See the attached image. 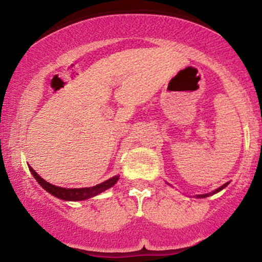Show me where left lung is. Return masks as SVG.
I'll return each instance as SVG.
<instances>
[{"instance_id":"left-lung-1","label":"left lung","mask_w":262,"mask_h":262,"mask_svg":"<svg viewBox=\"0 0 262 262\" xmlns=\"http://www.w3.org/2000/svg\"><path fill=\"white\" fill-rule=\"evenodd\" d=\"M228 183H229V182L224 183V185H223V186H221V187H219V188H217V189H215V191H213V192H212V193H206V194H197V198H206V197H208V196H209V194H214V193H217V192H219V191H222V189H223V188H225V187H227V186H228Z\"/></svg>"}]
</instances>
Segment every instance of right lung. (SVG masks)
<instances>
[{
  "label": "right lung",
  "mask_w": 262,
  "mask_h": 262,
  "mask_svg": "<svg viewBox=\"0 0 262 262\" xmlns=\"http://www.w3.org/2000/svg\"><path fill=\"white\" fill-rule=\"evenodd\" d=\"M29 170H31L33 177L37 180L39 185L43 187L45 191L49 192L50 194H53L54 197L60 198V200L64 201H83V200H89V198L97 196L100 194L101 192L106 191V189L111 188L112 186H114L118 181L119 176H113L111 177L110 180L107 181L100 183V185H96L93 187H83V188H64V187H59V186L52 185V183L47 182L45 180L41 179L40 176L35 172L34 170L29 166Z\"/></svg>",
  "instance_id": "1"
}]
</instances>
